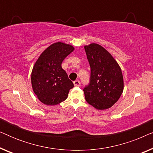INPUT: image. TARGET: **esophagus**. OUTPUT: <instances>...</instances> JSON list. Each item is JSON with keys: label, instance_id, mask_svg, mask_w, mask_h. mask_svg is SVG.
Wrapping results in <instances>:
<instances>
[{"label": "esophagus", "instance_id": "obj_1", "mask_svg": "<svg viewBox=\"0 0 153 153\" xmlns=\"http://www.w3.org/2000/svg\"><path fill=\"white\" fill-rule=\"evenodd\" d=\"M74 85L75 86H80V81L79 80H76L74 81Z\"/></svg>", "mask_w": 153, "mask_h": 153}]
</instances>
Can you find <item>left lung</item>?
<instances>
[{"mask_svg":"<svg viewBox=\"0 0 153 153\" xmlns=\"http://www.w3.org/2000/svg\"><path fill=\"white\" fill-rule=\"evenodd\" d=\"M91 67L90 84L83 89L86 102L98 110L111 107L124 89L120 65L101 45L91 43L84 46Z\"/></svg>","mask_w":153,"mask_h":153,"instance_id":"8db88e82","label":"left lung"}]
</instances>
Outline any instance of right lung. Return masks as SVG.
Here are the masks:
<instances>
[{
  "label": "right lung",
  "mask_w": 153,
  "mask_h": 153,
  "mask_svg": "<svg viewBox=\"0 0 153 153\" xmlns=\"http://www.w3.org/2000/svg\"><path fill=\"white\" fill-rule=\"evenodd\" d=\"M74 50L73 46L58 42L48 47L35 62L31 84L37 97L46 105L53 106L65 101L74 87L61 66L63 60Z\"/></svg>",
  "instance_id": "1"
}]
</instances>
